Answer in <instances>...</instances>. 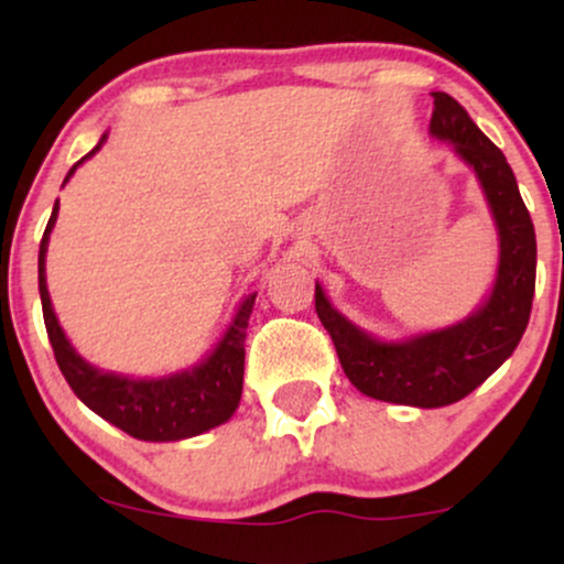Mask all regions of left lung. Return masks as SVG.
Wrapping results in <instances>:
<instances>
[{"label": "left lung", "mask_w": 564, "mask_h": 564, "mask_svg": "<svg viewBox=\"0 0 564 564\" xmlns=\"http://www.w3.org/2000/svg\"><path fill=\"white\" fill-rule=\"evenodd\" d=\"M430 132L451 140L475 170L498 228V273L490 296L456 326L405 341H381L336 313L315 283V313L339 355L347 379L368 398L387 403L440 408L467 398L525 334L535 294V230L507 156L480 132L462 102L432 93Z\"/></svg>", "instance_id": "1"}]
</instances>
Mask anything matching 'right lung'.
Listing matches in <instances>:
<instances>
[{
	"label": "right lung",
	"mask_w": 564,
	"mask_h": 564,
	"mask_svg": "<svg viewBox=\"0 0 564 564\" xmlns=\"http://www.w3.org/2000/svg\"><path fill=\"white\" fill-rule=\"evenodd\" d=\"M102 142H106V134L84 159L95 156ZM82 161L70 166L68 177L76 172ZM55 219L57 200L53 206V215H50L47 230L42 236V243H39V294H42L44 326H47L55 360L68 387L76 392V398L87 408H93L97 416L124 430L127 435L151 440V443L196 437L200 432L215 430V426L228 422L232 413H236L238 400H241L243 392V341L257 294L246 296L230 328L215 347V352L204 364L193 366L191 371H180L161 379H129L119 377V373L100 371V368L89 366L70 347L61 323L55 318L53 302H50L47 278H44V254H47L50 232L55 228Z\"/></svg>",
	"instance_id": "add662e5"
}]
</instances>
